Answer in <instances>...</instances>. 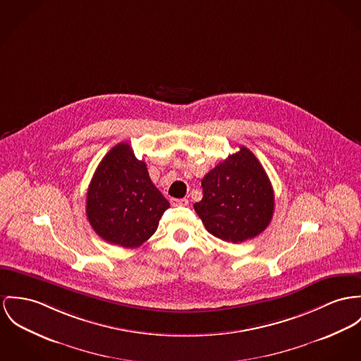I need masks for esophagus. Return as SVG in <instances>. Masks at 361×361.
Wrapping results in <instances>:
<instances>
[{
	"label": "esophagus",
	"mask_w": 361,
	"mask_h": 361,
	"mask_svg": "<svg viewBox=\"0 0 361 361\" xmlns=\"http://www.w3.org/2000/svg\"><path fill=\"white\" fill-rule=\"evenodd\" d=\"M170 204L171 206H187L188 204V199H176V197H171L170 199Z\"/></svg>",
	"instance_id": "obj_1"
}]
</instances>
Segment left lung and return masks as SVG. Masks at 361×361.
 <instances>
[{"label": "left lung", "mask_w": 361, "mask_h": 361, "mask_svg": "<svg viewBox=\"0 0 361 361\" xmlns=\"http://www.w3.org/2000/svg\"><path fill=\"white\" fill-rule=\"evenodd\" d=\"M203 197L196 214L216 238L240 243L258 236L275 210L271 181L255 155L246 147L229 155L202 180Z\"/></svg>", "instance_id": "left-lung-1"}]
</instances>
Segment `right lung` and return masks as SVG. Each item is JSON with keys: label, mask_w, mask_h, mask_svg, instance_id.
<instances>
[{"label": "right lung", "mask_w": 361, "mask_h": 361, "mask_svg": "<svg viewBox=\"0 0 361 361\" xmlns=\"http://www.w3.org/2000/svg\"><path fill=\"white\" fill-rule=\"evenodd\" d=\"M169 207L145 162L135 157L128 142L107 152L87 188L86 216L92 228L106 242L126 249L147 242Z\"/></svg>", "instance_id": "obj_1"}]
</instances>
